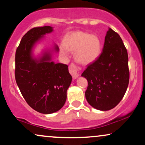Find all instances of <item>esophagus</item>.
Instances as JSON below:
<instances>
[{
    "label": "esophagus",
    "instance_id": "1",
    "mask_svg": "<svg viewBox=\"0 0 145 145\" xmlns=\"http://www.w3.org/2000/svg\"><path fill=\"white\" fill-rule=\"evenodd\" d=\"M69 71L74 78H78V76H79V71H78V67H76V65H74V63H71L70 64L69 67Z\"/></svg>",
    "mask_w": 145,
    "mask_h": 145
}]
</instances>
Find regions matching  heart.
Wrapping results in <instances>:
<instances>
[{
    "label": "heart",
    "instance_id": "1",
    "mask_svg": "<svg viewBox=\"0 0 145 145\" xmlns=\"http://www.w3.org/2000/svg\"><path fill=\"white\" fill-rule=\"evenodd\" d=\"M101 41L96 35L76 31L65 37L60 45V52L64 56L75 51V59L82 65H89L97 59L101 53Z\"/></svg>",
    "mask_w": 145,
    "mask_h": 145
}]
</instances>
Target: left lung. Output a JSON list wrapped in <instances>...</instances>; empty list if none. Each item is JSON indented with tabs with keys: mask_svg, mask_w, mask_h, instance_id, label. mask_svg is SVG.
<instances>
[{
	"mask_svg": "<svg viewBox=\"0 0 145 145\" xmlns=\"http://www.w3.org/2000/svg\"><path fill=\"white\" fill-rule=\"evenodd\" d=\"M88 81L85 97L95 109L114 108L123 97L129 80L128 55L119 35L109 29L103 51L82 74Z\"/></svg>",
	"mask_w": 145,
	"mask_h": 145,
	"instance_id": "1",
	"label": "left lung"
}]
</instances>
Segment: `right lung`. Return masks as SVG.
Listing matches in <instances>:
<instances>
[{
    "label": "right lung",
    "mask_w": 145,
    "mask_h": 145,
    "mask_svg": "<svg viewBox=\"0 0 145 145\" xmlns=\"http://www.w3.org/2000/svg\"><path fill=\"white\" fill-rule=\"evenodd\" d=\"M52 31L49 26L29 30L22 38L16 52V83L26 103L42 114L55 112L64 106L72 80L67 65L51 61L48 52L40 59L33 57L35 44ZM54 49L59 51L56 45Z\"/></svg>",
    "instance_id": "obj_1"
}]
</instances>
